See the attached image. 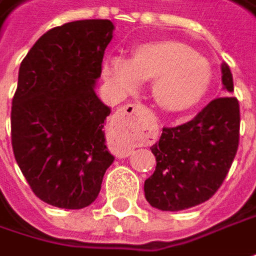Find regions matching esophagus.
<instances>
[{
    "label": "esophagus",
    "mask_w": 256,
    "mask_h": 256,
    "mask_svg": "<svg viewBox=\"0 0 256 256\" xmlns=\"http://www.w3.org/2000/svg\"><path fill=\"white\" fill-rule=\"evenodd\" d=\"M146 112V106L140 104H128L120 108L112 116V126L122 131L128 136H135L141 126V118Z\"/></svg>",
    "instance_id": "34e87169"
}]
</instances>
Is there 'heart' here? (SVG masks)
<instances>
[{"label": "heart", "instance_id": "obj_1", "mask_svg": "<svg viewBox=\"0 0 256 256\" xmlns=\"http://www.w3.org/2000/svg\"><path fill=\"white\" fill-rule=\"evenodd\" d=\"M104 76L120 94H131L142 80H152L154 102L167 112H184L198 105L212 84V68L188 46L158 40L140 43L131 58L109 56Z\"/></svg>", "mask_w": 256, "mask_h": 256}]
</instances>
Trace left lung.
Masks as SVG:
<instances>
[{
	"label": "left lung",
	"instance_id": "8db88e82",
	"mask_svg": "<svg viewBox=\"0 0 256 256\" xmlns=\"http://www.w3.org/2000/svg\"><path fill=\"white\" fill-rule=\"evenodd\" d=\"M226 94L234 92L228 64H222ZM239 102L235 96L213 99L192 121L162 128L151 151L156 172L144 183L147 202L156 209L178 212L209 200L222 186L239 146Z\"/></svg>",
	"mask_w": 256,
	"mask_h": 256
}]
</instances>
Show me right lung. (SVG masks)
<instances>
[{
  "instance_id": "obj_1",
  "label": "right lung",
  "mask_w": 256,
  "mask_h": 256,
  "mask_svg": "<svg viewBox=\"0 0 256 256\" xmlns=\"http://www.w3.org/2000/svg\"><path fill=\"white\" fill-rule=\"evenodd\" d=\"M109 20H79L44 32L20 64L11 106V144L34 194L62 209L95 202L114 162L96 96Z\"/></svg>"
}]
</instances>
